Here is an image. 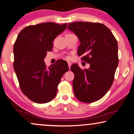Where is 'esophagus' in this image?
I'll return each mask as SVG.
<instances>
[{"mask_svg":"<svg viewBox=\"0 0 134 134\" xmlns=\"http://www.w3.org/2000/svg\"><path fill=\"white\" fill-rule=\"evenodd\" d=\"M68 65H69V69H70V67H71V65H72V64H71L70 62H68Z\"/></svg>","mask_w":134,"mask_h":134,"instance_id":"1","label":"esophagus"}]
</instances>
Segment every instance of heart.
I'll list each match as a JSON object with an SVG mask.
<instances>
[{
  "instance_id": "obj_1",
  "label": "heart",
  "mask_w": 134,
  "mask_h": 134,
  "mask_svg": "<svg viewBox=\"0 0 134 134\" xmlns=\"http://www.w3.org/2000/svg\"><path fill=\"white\" fill-rule=\"evenodd\" d=\"M67 59H70V57L67 56Z\"/></svg>"
}]
</instances>
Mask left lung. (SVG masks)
I'll list each match as a JSON object with an SVG mask.
<instances>
[{"mask_svg": "<svg viewBox=\"0 0 134 134\" xmlns=\"http://www.w3.org/2000/svg\"><path fill=\"white\" fill-rule=\"evenodd\" d=\"M67 28L80 40L78 55L90 64L89 69L84 70L77 64L71 66L75 96L83 102H94L105 95L113 84L119 62L117 41L101 23L75 22L69 23Z\"/></svg>", "mask_w": 134, "mask_h": 134, "instance_id": "8db88e82", "label": "left lung"}]
</instances>
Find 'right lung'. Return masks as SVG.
Returning a JSON list of instances; mask_svg holds the SVG:
<instances>
[{
    "label": "right lung",
    "mask_w": 134,
    "mask_h": 134,
    "mask_svg": "<svg viewBox=\"0 0 134 134\" xmlns=\"http://www.w3.org/2000/svg\"><path fill=\"white\" fill-rule=\"evenodd\" d=\"M43 23L26 27L18 35L13 46V67L23 94L38 103L49 102L56 97L58 86L69 70L67 62L58 60L47 68L44 62L54 38L67 27Z\"/></svg>",
    "instance_id": "1"
}]
</instances>
